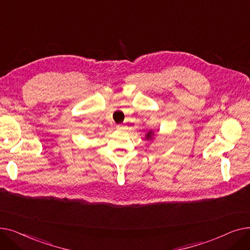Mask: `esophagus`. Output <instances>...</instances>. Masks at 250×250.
Masks as SVG:
<instances>
[{
    "instance_id": "1",
    "label": "esophagus",
    "mask_w": 250,
    "mask_h": 250,
    "mask_svg": "<svg viewBox=\"0 0 250 250\" xmlns=\"http://www.w3.org/2000/svg\"><path fill=\"white\" fill-rule=\"evenodd\" d=\"M117 129H118V130H125V129H126V126H125V125L119 124V125H117Z\"/></svg>"
}]
</instances>
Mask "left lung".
<instances>
[{"label":"left lung","mask_w":250,"mask_h":250,"mask_svg":"<svg viewBox=\"0 0 250 250\" xmlns=\"http://www.w3.org/2000/svg\"><path fill=\"white\" fill-rule=\"evenodd\" d=\"M152 135H153L152 131H148V132L146 133V139H151V138H152Z\"/></svg>","instance_id":"1"}]
</instances>
